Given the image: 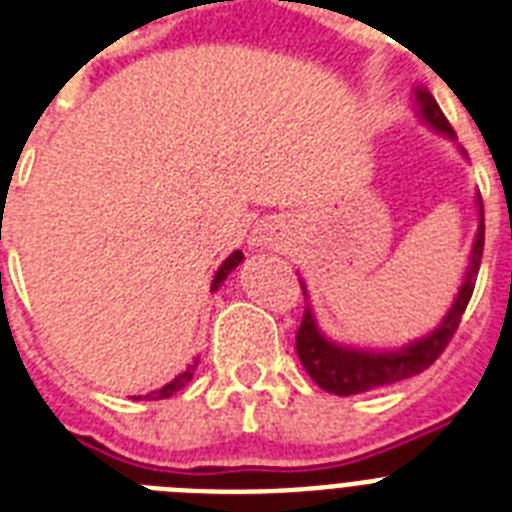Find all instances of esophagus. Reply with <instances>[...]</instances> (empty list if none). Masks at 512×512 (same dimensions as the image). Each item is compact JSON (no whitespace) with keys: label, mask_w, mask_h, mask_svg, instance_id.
I'll list each match as a JSON object with an SVG mask.
<instances>
[{"label":"esophagus","mask_w":512,"mask_h":512,"mask_svg":"<svg viewBox=\"0 0 512 512\" xmlns=\"http://www.w3.org/2000/svg\"><path fill=\"white\" fill-rule=\"evenodd\" d=\"M286 236V228L281 220H263V223H257L255 231H252V239L249 242L255 244V247H263V249H273L281 244V239Z\"/></svg>","instance_id":"1"}]
</instances>
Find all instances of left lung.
Listing matches in <instances>:
<instances>
[{"label":"left lung","mask_w":512,"mask_h":512,"mask_svg":"<svg viewBox=\"0 0 512 512\" xmlns=\"http://www.w3.org/2000/svg\"><path fill=\"white\" fill-rule=\"evenodd\" d=\"M415 110L421 115V120L434 131V134L444 136V139H455V131L442 115L436 99L431 97V91L426 86H415L413 91ZM463 152V149H460ZM465 155V152H463ZM476 207H479V231L473 236L471 255H468V268H465L463 284H460L458 294L452 299V307L442 318V323L431 331V334L421 336L410 344L394 347V350H363V347H350V344H339L334 339H328L321 331L318 321H315L313 307H305L302 323L297 331V355L299 363L305 365V371L310 373L315 384L339 397H350V394H363L378 389V386L397 384L402 378H410L415 373L426 371L436 357L442 355L447 342L455 334L460 318H463L468 299L473 294V284L479 276L481 252H484V207H481V194H476ZM302 284V292L307 299V286Z\"/></svg>","instance_id":"8db88e82"}]
</instances>
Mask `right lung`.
Listing matches in <instances>:
<instances>
[{"label":"right lung","mask_w":512,"mask_h":512,"mask_svg":"<svg viewBox=\"0 0 512 512\" xmlns=\"http://www.w3.org/2000/svg\"><path fill=\"white\" fill-rule=\"evenodd\" d=\"M242 260H244L242 249H236V252H231V255H228L226 260H223V265H220V268H218V273H215L213 284H210V292H218V286L223 284V281H226L228 273H231V270H234L236 265L242 263ZM194 371H197V360H194V363H191L184 373H178V376L173 378L170 384H165V386H162V389H157V392H149L147 397H144V400H165V397H170V394H176L178 389H184V386L189 384L191 376H194ZM139 400H141V397H139Z\"/></svg>","instance_id":"obj_1"}]
</instances>
